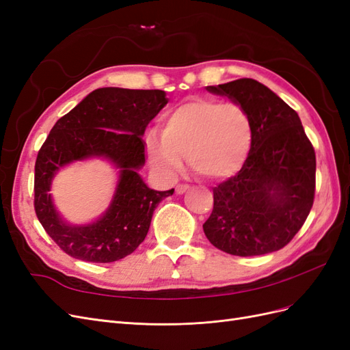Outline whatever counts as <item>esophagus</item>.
<instances>
[{"instance_id":"esophagus-1","label":"esophagus","mask_w":350,"mask_h":350,"mask_svg":"<svg viewBox=\"0 0 350 350\" xmlns=\"http://www.w3.org/2000/svg\"><path fill=\"white\" fill-rule=\"evenodd\" d=\"M188 188H189V185H187V184H178L176 188H175V191H176V194H183V193L187 191Z\"/></svg>"}]
</instances>
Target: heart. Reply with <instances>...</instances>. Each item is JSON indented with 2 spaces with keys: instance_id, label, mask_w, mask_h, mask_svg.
<instances>
[{
  "instance_id": "b5f03b06",
  "label": "heart",
  "mask_w": 350,
  "mask_h": 350,
  "mask_svg": "<svg viewBox=\"0 0 350 350\" xmlns=\"http://www.w3.org/2000/svg\"><path fill=\"white\" fill-rule=\"evenodd\" d=\"M252 144L248 112L234 102L196 99L162 116V134L149 133L146 150L152 165L165 175L183 167L184 156L193 171L207 179L234 175L247 161Z\"/></svg>"
}]
</instances>
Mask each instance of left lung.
<instances>
[{"label": "left lung", "instance_id": "8db88e82", "mask_svg": "<svg viewBox=\"0 0 350 350\" xmlns=\"http://www.w3.org/2000/svg\"><path fill=\"white\" fill-rule=\"evenodd\" d=\"M207 90L248 112L252 144L241 171L213 188L204 234L232 256L278 251L298 234L314 204V147L298 113L257 80L238 79Z\"/></svg>", "mask_w": 350, "mask_h": 350}]
</instances>
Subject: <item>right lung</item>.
Instances as JSON below:
<instances>
[{"label":"right lung","mask_w":350,"mask_h":350,"mask_svg":"<svg viewBox=\"0 0 350 350\" xmlns=\"http://www.w3.org/2000/svg\"><path fill=\"white\" fill-rule=\"evenodd\" d=\"M167 103L163 90L102 88L88 94L52 126L35 163V211L46 234L68 256L112 262L130 256L144 241L153 211L174 194L144 184L146 126ZM99 155L120 167V181L109 211L89 226H68L57 216L47 193L59 167Z\"/></svg>","instance_id":"1"}]
</instances>
